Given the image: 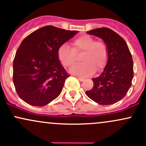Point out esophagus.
<instances>
[{
    "instance_id": "obj_1",
    "label": "esophagus",
    "mask_w": 146,
    "mask_h": 146,
    "mask_svg": "<svg viewBox=\"0 0 146 146\" xmlns=\"http://www.w3.org/2000/svg\"><path fill=\"white\" fill-rule=\"evenodd\" d=\"M76 78H77L79 80V81H83L84 80V78H83V77H80V76H76Z\"/></svg>"
}]
</instances>
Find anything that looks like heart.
Here are the masks:
<instances>
[{"instance_id": "1", "label": "heart", "mask_w": 146, "mask_h": 146, "mask_svg": "<svg viewBox=\"0 0 146 146\" xmlns=\"http://www.w3.org/2000/svg\"><path fill=\"white\" fill-rule=\"evenodd\" d=\"M72 49L67 44H62L58 51V56L64 67L71 68L76 64L77 56H81L82 63L72 69L71 72L81 76L92 74L94 71L100 72L106 66L109 58V50L103 41H96L94 37L84 35L72 42Z\"/></svg>"}]
</instances>
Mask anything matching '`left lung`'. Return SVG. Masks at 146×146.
I'll use <instances>...</instances> for the list:
<instances>
[{"mask_svg":"<svg viewBox=\"0 0 146 146\" xmlns=\"http://www.w3.org/2000/svg\"><path fill=\"white\" fill-rule=\"evenodd\" d=\"M87 33L104 40L109 58L104 71L92 79L93 87L86 94L99 104H115L126 95L131 85L134 76L131 54L126 42L113 30L104 27Z\"/></svg>","mask_w":146,"mask_h":146,"instance_id":"1","label":"left lung"}]
</instances>
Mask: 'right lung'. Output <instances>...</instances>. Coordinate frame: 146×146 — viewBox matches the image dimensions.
<instances>
[{
  "label": "right lung",
  "instance_id": "obj_1",
  "mask_svg": "<svg viewBox=\"0 0 146 146\" xmlns=\"http://www.w3.org/2000/svg\"><path fill=\"white\" fill-rule=\"evenodd\" d=\"M46 26L21 42L13 61V82L19 98L36 106L57 98L70 74L58 60V48L77 33Z\"/></svg>",
  "mask_w": 146,
  "mask_h": 146
}]
</instances>
